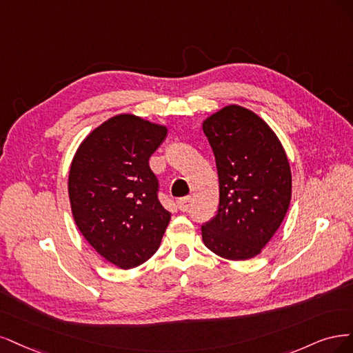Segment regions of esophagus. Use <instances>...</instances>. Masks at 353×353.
Segmentation results:
<instances>
[{
  "label": "esophagus",
  "instance_id": "obj_1",
  "mask_svg": "<svg viewBox=\"0 0 353 353\" xmlns=\"http://www.w3.org/2000/svg\"><path fill=\"white\" fill-rule=\"evenodd\" d=\"M190 202H192V198L190 196H185V198H180L177 199V207L180 211H188L190 208Z\"/></svg>",
  "mask_w": 353,
  "mask_h": 353
}]
</instances>
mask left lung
<instances>
[{
    "mask_svg": "<svg viewBox=\"0 0 353 353\" xmlns=\"http://www.w3.org/2000/svg\"><path fill=\"white\" fill-rule=\"evenodd\" d=\"M217 165V215L202 225V241L221 258L256 256L286 217L292 173L276 133L254 111L227 105L202 123Z\"/></svg>",
    "mask_w": 353,
    "mask_h": 353,
    "instance_id": "1",
    "label": "left lung"
}]
</instances>
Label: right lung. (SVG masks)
Returning a JSON list of instances; mask_svg holds the SVG:
<instances>
[{
	"mask_svg": "<svg viewBox=\"0 0 353 353\" xmlns=\"http://www.w3.org/2000/svg\"><path fill=\"white\" fill-rule=\"evenodd\" d=\"M165 134L161 124L119 114L90 132L73 157L69 198L74 223L102 258L123 270L157 252L172 219L150 168Z\"/></svg>",
	"mask_w": 353,
	"mask_h": 353,
	"instance_id": "obj_1",
	"label": "right lung"
}]
</instances>
